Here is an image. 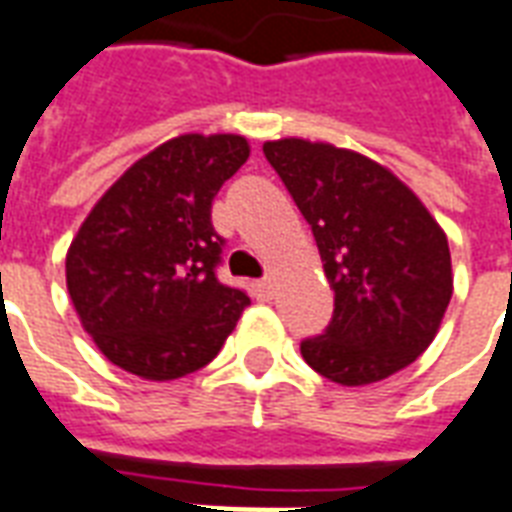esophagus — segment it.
Listing matches in <instances>:
<instances>
[{
  "label": "esophagus",
  "instance_id": "obj_1",
  "mask_svg": "<svg viewBox=\"0 0 512 512\" xmlns=\"http://www.w3.org/2000/svg\"><path fill=\"white\" fill-rule=\"evenodd\" d=\"M255 293L260 301H268L274 295V282L271 279H260V282H255Z\"/></svg>",
  "mask_w": 512,
  "mask_h": 512
}]
</instances>
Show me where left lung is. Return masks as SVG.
Here are the masks:
<instances>
[{
	"instance_id": "1",
	"label": "left lung",
	"mask_w": 512,
	"mask_h": 512,
	"mask_svg": "<svg viewBox=\"0 0 512 512\" xmlns=\"http://www.w3.org/2000/svg\"><path fill=\"white\" fill-rule=\"evenodd\" d=\"M263 154L312 225L333 290L331 325L301 342L304 361L347 388L407 369L453 295L445 230L399 176L358 151L279 138Z\"/></svg>"
}]
</instances>
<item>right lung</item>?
I'll return each instance as SVG.
<instances>
[{"instance_id":"add662e5","label":"right lung","mask_w":512,"mask_h":512,"mask_svg":"<svg viewBox=\"0 0 512 512\" xmlns=\"http://www.w3.org/2000/svg\"><path fill=\"white\" fill-rule=\"evenodd\" d=\"M249 160L244 135L187 132L113 181L67 249L83 331L143 380H179L217 358L246 293L222 285L211 200Z\"/></svg>"}]
</instances>
